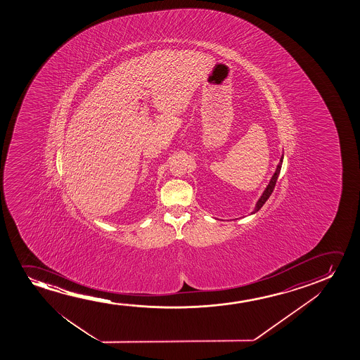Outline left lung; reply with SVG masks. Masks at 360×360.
<instances>
[{"label":"left lung","instance_id":"1","mask_svg":"<svg viewBox=\"0 0 360 360\" xmlns=\"http://www.w3.org/2000/svg\"><path fill=\"white\" fill-rule=\"evenodd\" d=\"M281 163H283V156L281 158V162L278 165V167H276V173H274V176L271 177V182L268 184V187H266V191L263 193V195H262L261 199L258 200L257 202L256 209H255V212H256L263 207V204L268 200V198L271 197V193L274 191V187H276V179H278V176H279V173H281Z\"/></svg>","mask_w":360,"mask_h":360}]
</instances>
